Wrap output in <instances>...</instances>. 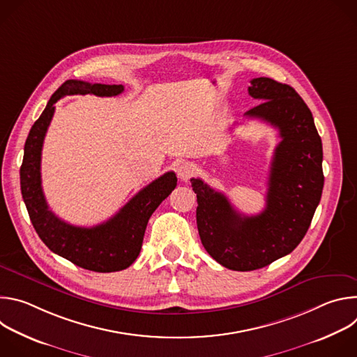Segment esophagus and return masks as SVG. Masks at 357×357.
<instances>
[{
    "mask_svg": "<svg viewBox=\"0 0 357 357\" xmlns=\"http://www.w3.org/2000/svg\"><path fill=\"white\" fill-rule=\"evenodd\" d=\"M195 171H196V168H195V165H193V164H190V162H183V164H182V165H179V167H178V169H176L179 179H181V181H183V182L189 181V179L193 176Z\"/></svg>",
    "mask_w": 357,
    "mask_h": 357,
    "instance_id": "34e87169",
    "label": "esophagus"
}]
</instances>
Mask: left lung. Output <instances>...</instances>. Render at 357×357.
<instances>
[{
	"label": "left lung",
	"mask_w": 357,
	"mask_h": 357,
	"mask_svg": "<svg viewBox=\"0 0 357 357\" xmlns=\"http://www.w3.org/2000/svg\"><path fill=\"white\" fill-rule=\"evenodd\" d=\"M248 94L263 103L244 117L278 128L270 168L267 205L256 216L238 213L229 199L199 178L196 223L203 247L223 267L234 271L263 268L289 254L307 234L324 189L322 141L301 96L270 77L250 82Z\"/></svg>",
	"instance_id": "1"
}]
</instances>
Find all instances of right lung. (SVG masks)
I'll use <instances>...</instances> for the list:
<instances>
[{
  "mask_svg": "<svg viewBox=\"0 0 357 357\" xmlns=\"http://www.w3.org/2000/svg\"><path fill=\"white\" fill-rule=\"evenodd\" d=\"M123 91V84L66 80L52 94L40 117L33 123L25 141L20 171L22 197L40 240L58 256L96 273L121 271L135 261L141 251L146 223L161 202L175 189L176 175L167 172L152 181L107 222L93 227H79L63 222L49 211L40 181L42 145L55 113V103L63 96L96 94L112 97Z\"/></svg>",
  "mask_w": 357,
  "mask_h": 357,
  "instance_id": "obj_1",
  "label": "right lung"
}]
</instances>
